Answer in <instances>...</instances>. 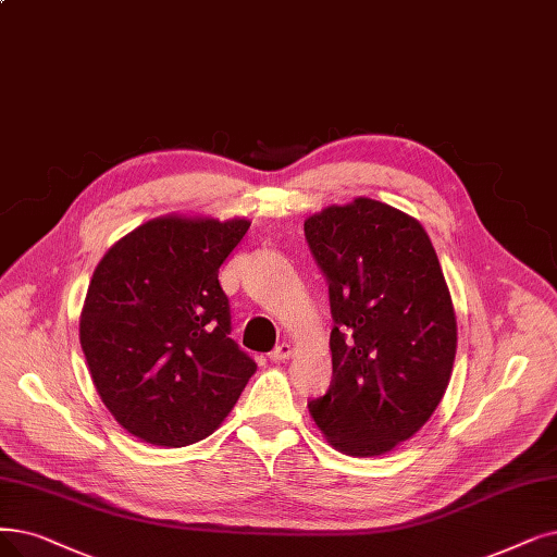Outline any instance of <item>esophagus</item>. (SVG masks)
<instances>
[{"instance_id":"1","label":"esophagus","mask_w":557,"mask_h":557,"mask_svg":"<svg viewBox=\"0 0 557 557\" xmlns=\"http://www.w3.org/2000/svg\"><path fill=\"white\" fill-rule=\"evenodd\" d=\"M293 356V345L290 343H281V345H276V349L270 354V359L274 361V363H281V361H285V359H290Z\"/></svg>"}]
</instances>
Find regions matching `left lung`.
Listing matches in <instances>:
<instances>
[{
  "label": "left lung",
  "mask_w": 557,
  "mask_h": 557,
  "mask_svg": "<svg viewBox=\"0 0 557 557\" xmlns=\"http://www.w3.org/2000/svg\"><path fill=\"white\" fill-rule=\"evenodd\" d=\"M329 283V391L308 409L333 448L374 457L411 438L448 388L457 320L432 242L418 221L354 198L304 221Z\"/></svg>",
  "instance_id": "8db88e82"
}]
</instances>
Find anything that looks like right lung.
Here are the masks:
<instances>
[{
	"instance_id": "1",
	"label": "right lung",
	"mask_w": 557,
	"mask_h": 557,
	"mask_svg": "<svg viewBox=\"0 0 557 557\" xmlns=\"http://www.w3.org/2000/svg\"><path fill=\"white\" fill-rule=\"evenodd\" d=\"M251 221L169 214L121 237L98 262L79 318L96 391L119 425L152 446L210 436L256 361L228 336L219 267Z\"/></svg>"
}]
</instances>
